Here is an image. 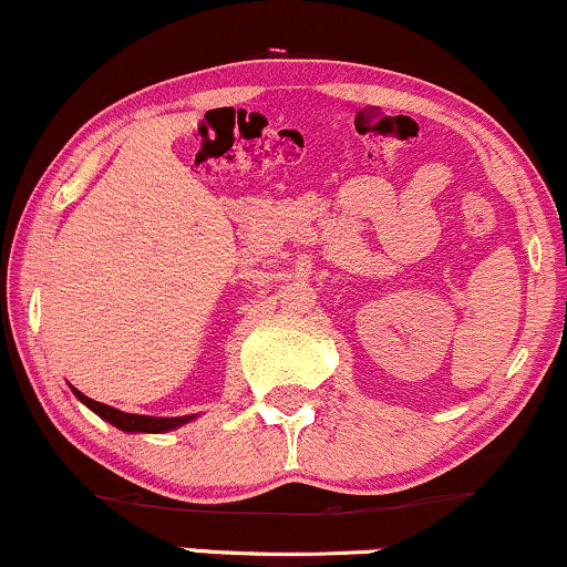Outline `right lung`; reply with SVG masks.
Returning a JSON list of instances; mask_svg holds the SVG:
<instances>
[{
	"mask_svg": "<svg viewBox=\"0 0 567 567\" xmlns=\"http://www.w3.org/2000/svg\"><path fill=\"white\" fill-rule=\"evenodd\" d=\"M72 392L80 398L84 405H87L92 413H97L103 421H107L115 429L121 431H128V433H165V431H173V429H181L188 421H193L196 415H181V417H152V415H131V413H123V410H115L111 405H103V402L87 398V394H82L80 390Z\"/></svg>",
	"mask_w": 567,
	"mask_h": 567,
	"instance_id": "1",
	"label": "right lung"
}]
</instances>
